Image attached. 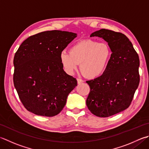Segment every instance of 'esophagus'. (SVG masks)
I'll list each match as a JSON object with an SVG mask.
<instances>
[{
	"mask_svg": "<svg viewBox=\"0 0 149 149\" xmlns=\"http://www.w3.org/2000/svg\"><path fill=\"white\" fill-rule=\"evenodd\" d=\"M77 83L78 84H81V83H82L84 82L83 80H82V79H79V78L77 79Z\"/></svg>",
	"mask_w": 149,
	"mask_h": 149,
	"instance_id": "1",
	"label": "esophagus"
}]
</instances>
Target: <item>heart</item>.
Segmentation results:
<instances>
[{"label":"heart","instance_id":"obj_1","mask_svg":"<svg viewBox=\"0 0 149 149\" xmlns=\"http://www.w3.org/2000/svg\"><path fill=\"white\" fill-rule=\"evenodd\" d=\"M111 55L108 44L88 39L75 43L70 52H61L60 60L68 74H72L80 63V70L84 76L95 78L107 69Z\"/></svg>","mask_w":149,"mask_h":149}]
</instances>
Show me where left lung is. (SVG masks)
Returning a JSON list of instances; mask_svg holds the SVG:
<instances>
[{"label": "left lung", "instance_id": "8db88e82", "mask_svg": "<svg viewBox=\"0 0 149 149\" xmlns=\"http://www.w3.org/2000/svg\"><path fill=\"white\" fill-rule=\"evenodd\" d=\"M90 37H101L112 51L107 69L101 76L87 81L90 92L86 106L91 113L107 118L130 106L139 83L138 54L125 35L101 29Z\"/></svg>", "mask_w": 149, "mask_h": 149}]
</instances>
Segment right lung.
Instances as JSON below:
<instances>
[{
  "label": "right lung",
  "mask_w": 149,
  "mask_h": 149,
  "mask_svg": "<svg viewBox=\"0 0 149 149\" xmlns=\"http://www.w3.org/2000/svg\"><path fill=\"white\" fill-rule=\"evenodd\" d=\"M77 34L52 30L29 37L15 54L13 83L26 110L53 117L65 107L77 86L76 79L64 71L60 54Z\"/></svg>",
  "instance_id": "obj_1"
}]
</instances>
